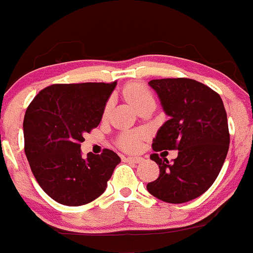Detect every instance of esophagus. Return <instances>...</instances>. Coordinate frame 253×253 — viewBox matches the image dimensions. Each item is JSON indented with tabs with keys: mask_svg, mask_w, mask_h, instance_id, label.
<instances>
[{
	"mask_svg": "<svg viewBox=\"0 0 253 253\" xmlns=\"http://www.w3.org/2000/svg\"><path fill=\"white\" fill-rule=\"evenodd\" d=\"M123 160L126 161V162H131V163H141L142 161H144V158H141V157H124Z\"/></svg>",
	"mask_w": 253,
	"mask_h": 253,
	"instance_id": "obj_1",
	"label": "esophagus"
}]
</instances>
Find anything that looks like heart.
<instances>
[{
	"label": "heart",
	"instance_id": "b5f03b06",
	"mask_svg": "<svg viewBox=\"0 0 253 253\" xmlns=\"http://www.w3.org/2000/svg\"><path fill=\"white\" fill-rule=\"evenodd\" d=\"M123 95L126 100H129L136 108H139L146 101L153 100L150 91L141 83H131L126 85L123 90ZM112 108V102L108 101L105 107V114H107ZM142 134L139 131H127L122 134L119 139V146L126 151H136L139 150L141 144Z\"/></svg>",
	"mask_w": 253,
	"mask_h": 253
}]
</instances>
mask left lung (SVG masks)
<instances>
[{
    "label": "left lung",
    "instance_id": "1",
    "mask_svg": "<svg viewBox=\"0 0 253 253\" xmlns=\"http://www.w3.org/2000/svg\"><path fill=\"white\" fill-rule=\"evenodd\" d=\"M148 85L168 116L153 139V150L179 152L173 162L151 155L160 167V176L146 187L168 204L191 201L214 183L228 153L230 136L223 101L215 91L194 79H156Z\"/></svg>",
    "mask_w": 253,
    "mask_h": 253
}]
</instances>
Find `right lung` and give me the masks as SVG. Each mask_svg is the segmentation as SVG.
I'll list each match as a JSON object with an SVG mask.
<instances>
[{
  "label": "right lung",
  "mask_w": 253,
  "mask_h": 253,
  "mask_svg": "<svg viewBox=\"0 0 253 253\" xmlns=\"http://www.w3.org/2000/svg\"><path fill=\"white\" fill-rule=\"evenodd\" d=\"M117 82L56 84L34 97L24 116V150L43 191L58 204L82 206L105 192L121 158L105 148L82 157L84 135L100 124Z\"/></svg>",
  "instance_id": "obj_1"
}]
</instances>
